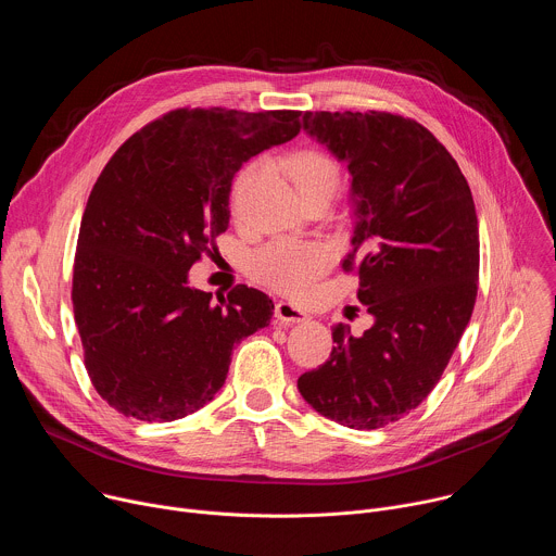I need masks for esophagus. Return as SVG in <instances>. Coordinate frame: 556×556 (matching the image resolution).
Masks as SVG:
<instances>
[{
    "label": "esophagus",
    "instance_id": "1",
    "mask_svg": "<svg viewBox=\"0 0 556 556\" xmlns=\"http://www.w3.org/2000/svg\"><path fill=\"white\" fill-rule=\"evenodd\" d=\"M275 316H277V319H279L281 324L292 326V324L305 321V319H307V312L301 309V307H296V305L290 303V301H279V303L275 305Z\"/></svg>",
    "mask_w": 556,
    "mask_h": 556
}]
</instances>
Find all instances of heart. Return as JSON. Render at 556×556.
<instances>
[{"label":"heart","mask_w":556,"mask_h":556,"mask_svg":"<svg viewBox=\"0 0 556 556\" xmlns=\"http://www.w3.org/2000/svg\"><path fill=\"white\" fill-rule=\"evenodd\" d=\"M286 172L301 198L316 193L332 195L341 182V169L324 151L303 149L286 157ZM255 167H244L237 174L230 189V204L237 208L242 193L255 178ZM330 266V251L319 242L273 240L257 249L249 260L251 275L279 292H301Z\"/></svg>","instance_id":"b5f03b06"}]
</instances>
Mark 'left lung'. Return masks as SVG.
<instances>
[{"instance_id": "8db88e82", "label": "left lung", "mask_w": 556, "mask_h": 556, "mask_svg": "<svg viewBox=\"0 0 556 556\" xmlns=\"http://www.w3.org/2000/svg\"><path fill=\"white\" fill-rule=\"evenodd\" d=\"M303 129L352 176L356 226L343 270H356L374 326L361 337L334 326L330 358L296 387L321 416L378 429L427 399L470 321L478 213L453 155L412 118L305 112Z\"/></svg>"}]
</instances>
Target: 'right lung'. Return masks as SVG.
Wrapping results in <instances>:
<instances>
[{
  "mask_svg": "<svg viewBox=\"0 0 556 556\" xmlns=\"http://www.w3.org/2000/svg\"><path fill=\"white\" fill-rule=\"evenodd\" d=\"M301 112L182 108L129 136L78 230L72 305L88 376L123 416L172 422L222 389L235 343L270 324L273 299L235 286L213 301L189 270L228 228L232 176L292 140Z\"/></svg>",
  "mask_w": 556,
  "mask_h": 556,
  "instance_id": "obj_1",
  "label": "right lung"
}]
</instances>
